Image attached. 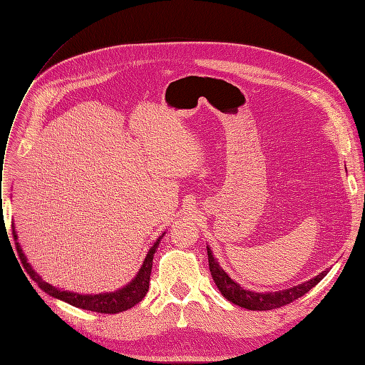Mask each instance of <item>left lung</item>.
Wrapping results in <instances>:
<instances>
[{
    "label": "left lung",
    "mask_w": 365,
    "mask_h": 365,
    "mask_svg": "<svg viewBox=\"0 0 365 365\" xmlns=\"http://www.w3.org/2000/svg\"><path fill=\"white\" fill-rule=\"evenodd\" d=\"M207 252H208L210 272H212V277L220 294H222L228 302L237 304L240 307L250 309V311H271V309H277L284 304H289L294 300H297V298L304 295L307 291H311L314 286L322 282L326 277V274L329 272V271L319 272L317 277L297 286H292V288H288V289L274 291V292L272 291L256 292V291L245 289L244 286H240L237 282L231 279L230 275L220 268L219 262L213 256V251L210 250L208 245H207Z\"/></svg>",
    "instance_id": "obj_1"
}]
</instances>
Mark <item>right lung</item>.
<instances>
[{
    "mask_svg": "<svg viewBox=\"0 0 365 365\" xmlns=\"http://www.w3.org/2000/svg\"><path fill=\"white\" fill-rule=\"evenodd\" d=\"M164 235L165 233H163L157 239L155 244L149 248L146 257H145V260H143L141 268L138 269L135 277L132 279L126 286H123V288H120L113 292L79 294V292L54 288L53 284L43 282L41 275L31 268V264L27 262V257H26L23 248H21L19 242H16V250L19 252L21 262H23L26 271L29 272L30 277L38 283V286L43 292H47L48 295L58 298V300H62L65 303H68L74 307L86 309V311H93V312H98V314H118V312L128 311V309H130L132 306H135L137 303H140L143 300V297L146 295V292L149 289V279H150V272H152L153 254H155ZM14 237H15V240L18 239L15 227H14Z\"/></svg>",
    "mask_w": 365,
    "mask_h": 365,
    "instance_id": "obj_1",
    "label": "right lung"
}]
</instances>
